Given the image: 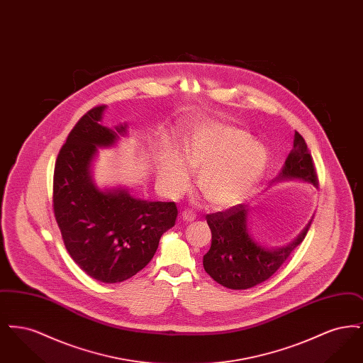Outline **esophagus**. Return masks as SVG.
I'll return each instance as SVG.
<instances>
[{
    "label": "esophagus",
    "instance_id": "1",
    "mask_svg": "<svg viewBox=\"0 0 363 363\" xmlns=\"http://www.w3.org/2000/svg\"><path fill=\"white\" fill-rule=\"evenodd\" d=\"M182 219H184L185 222H193V220L196 219V213L191 212V211H184V212H182Z\"/></svg>",
    "mask_w": 363,
    "mask_h": 363
}]
</instances>
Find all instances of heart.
Listing matches in <instances>:
<instances>
[{"mask_svg":"<svg viewBox=\"0 0 363 363\" xmlns=\"http://www.w3.org/2000/svg\"><path fill=\"white\" fill-rule=\"evenodd\" d=\"M264 145L237 126L208 122L191 129L184 138L179 155L159 157L156 174L170 194H181L196 173V186L215 208L233 207L257 186L267 169Z\"/></svg>","mask_w":363,"mask_h":363,"instance_id":"heart-1","label":"heart"}]
</instances>
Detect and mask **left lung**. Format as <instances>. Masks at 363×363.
Masks as SVG:
<instances>
[{
	"instance_id": "left-lung-1",
	"label": "left lung",
	"mask_w": 363,
	"mask_h": 363,
	"mask_svg": "<svg viewBox=\"0 0 363 363\" xmlns=\"http://www.w3.org/2000/svg\"><path fill=\"white\" fill-rule=\"evenodd\" d=\"M283 179H299L318 186L313 157L298 132L294 135V148L275 181ZM247 211L246 204H237L207 215L212 242L204 255L203 265L209 277L231 290H246L272 277L305 240L311 228V220L291 243L267 247L249 233Z\"/></svg>"
}]
</instances>
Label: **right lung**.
I'll return each mask as SVG.
<instances>
[{
    "label": "right lung",
    "instance_id": "right-lung-1",
    "mask_svg": "<svg viewBox=\"0 0 363 363\" xmlns=\"http://www.w3.org/2000/svg\"><path fill=\"white\" fill-rule=\"evenodd\" d=\"M104 110V104L91 108L70 130L55 160L52 208L73 261L88 277L118 283L152 259L178 211L174 201H145L128 189L95 185L91 166L98 148L126 135V125H101Z\"/></svg>",
    "mask_w": 363,
    "mask_h": 363
}]
</instances>
